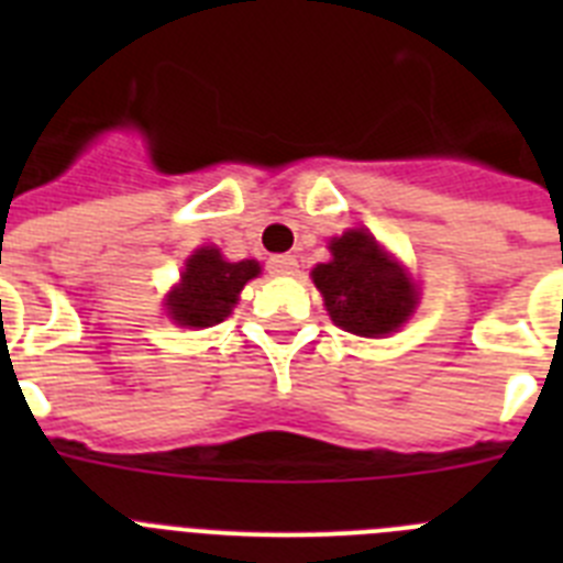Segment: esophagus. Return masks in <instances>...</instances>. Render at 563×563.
<instances>
[{
	"mask_svg": "<svg viewBox=\"0 0 563 563\" xmlns=\"http://www.w3.org/2000/svg\"><path fill=\"white\" fill-rule=\"evenodd\" d=\"M267 265H271V273H276V276H296L298 273V262L292 256H273Z\"/></svg>",
	"mask_w": 563,
	"mask_h": 563,
	"instance_id": "esophagus-1",
	"label": "esophagus"
}]
</instances>
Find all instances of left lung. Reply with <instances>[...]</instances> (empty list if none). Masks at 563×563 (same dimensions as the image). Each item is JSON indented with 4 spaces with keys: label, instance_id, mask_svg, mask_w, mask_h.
<instances>
[{
    "label": "left lung",
    "instance_id": "left-lung-1",
    "mask_svg": "<svg viewBox=\"0 0 563 563\" xmlns=\"http://www.w3.org/2000/svg\"><path fill=\"white\" fill-rule=\"evenodd\" d=\"M332 262L312 271L330 318L363 338L395 332L411 316L417 292L402 267L363 228L332 239Z\"/></svg>",
    "mask_w": 563,
    "mask_h": 563
}]
</instances>
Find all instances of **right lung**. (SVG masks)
<instances>
[{"label": "right lung", "instance_id": "1", "mask_svg": "<svg viewBox=\"0 0 563 563\" xmlns=\"http://www.w3.org/2000/svg\"><path fill=\"white\" fill-rule=\"evenodd\" d=\"M258 276V262H225L217 247H200L186 262L183 282L168 292L166 310L180 327H213L231 316L239 290Z\"/></svg>", "mask_w": 563, "mask_h": 563}]
</instances>
